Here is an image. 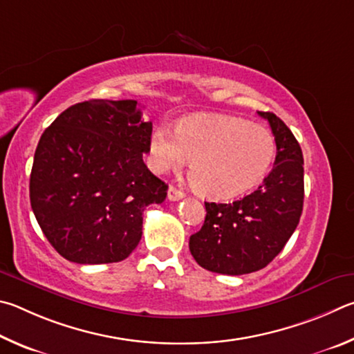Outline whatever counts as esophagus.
I'll return each instance as SVG.
<instances>
[{
  "label": "esophagus",
  "mask_w": 354,
  "mask_h": 354,
  "mask_svg": "<svg viewBox=\"0 0 354 354\" xmlns=\"http://www.w3.org/2000/svg\"><path fill=\"white\" fill-rule=\"evenodd\" d=\"M185 197V193L182 189H177L176 187H169V189H167V199L176 202V201H180Z\"/></svg>",
  "instance_id": "1"
}]
</instances>
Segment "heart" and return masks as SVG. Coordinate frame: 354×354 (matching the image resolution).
<instances>
[{
  "label": "heart",
  "instance_id": "1",
  "mask_svg": "<svg viewBox=\"0 0 354 354\" xmlns=\"http://www.w3.org/2000/svg\"><path fill=\"white\" fill-rule=\"evenodd\" d=\"M268 129L228 115H199L178 122L176 132L158 124L149 138L151 166L165 172L189 161V180L201 196L227 201L261 180L275 157Z\"/></svg>",
  "mask_w": 354,
  "mask_h": 354
}]
</instances>
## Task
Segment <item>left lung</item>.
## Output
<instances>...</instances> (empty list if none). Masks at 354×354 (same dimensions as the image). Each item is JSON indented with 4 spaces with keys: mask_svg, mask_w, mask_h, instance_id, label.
Listing matches in <instances>:
<instances>
[{
    "mask_svg": "<svg viewBox=\"0 0 354 354\" xmlns=\"http://www.w3.org/2000/svg\"><path fill=\"white\" fill-rule=\"evenodd\" d=\"M275 136V165L261 187L232 203L205 202V222L191 234L189 252L203 269L224 275L252 274L283 250L299 225L305 185L303 153L277 115L258 111Z\"/></svg>",
    "mask_w": 354,
    "mask_h": 354,
    "instance_id": "1",
    "label": "left lung"
}]
</instances>
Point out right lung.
Wrapping results in <instances>:
<instances>
[{"label": "right lung", "mask_w": 354, "mask_h": 354, "mask_svg": "<svg viewBox=\"0 0 354 354\" xmlns=\"http://www.w3.org/2000/svg\"><path fill=\"white\" fill-rule=\"evenodd\" d=\"M152 122L132 99H90L55 118L37 145L30 207L55 250L77 264L126 259L142 234V212L166 199L147 169Z\"/></svg>", "instance_id": "add662e5"}]
</instances>
